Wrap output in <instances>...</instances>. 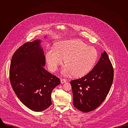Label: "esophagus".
Instances as JSON below:
<instances>
[{
    "label": "esophagus",
    "mask_w": 128,
    "mask_h": 128,
    "mask_svg": "<svg viewBox=\"0 0 128 128\" xmlns=\"http://www.w3.org/2000/svg\"><path fill=\"white\" fill-rule=\"evenodd\" d=\"M60 82H61V84H64V83H65L67 82V80L65 79H62L60 80Z\"/></svg>",
    "instance_id": "esophagus-1"
}]
</instances>
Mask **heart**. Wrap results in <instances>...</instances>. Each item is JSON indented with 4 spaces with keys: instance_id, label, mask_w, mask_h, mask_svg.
I'll list each match as a JSON object with an SVG mask.
<instances>
[{
    "instance_id": "b5f03b06",
    "label": "heart",
    "mask_w": 128,
    "mask_h": 128,
    "mask_svg": "<svg viewBox=\"0 0 128 128\" xmlns=\"http://www.w3.org/2000/svg\"><path fill=\"white\" fill-rule=\"evenodd\" d=\"M98 58L97 50L80 40H70L60 43L57 49L47 51L46 59L49 70L55 72L65 59L67 64L62 73L82 77L89 73L95 66Z\"/></svg>"
}]
</instances>
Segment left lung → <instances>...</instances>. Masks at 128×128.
<instances>
[{
  "label": "left lung",
  "mask_w": 128,
  "mask_h": 128,
  "mask_svg": "<svg viewBox=\"0 0 128 128\" xmlns=\"http://www.w3.org/2000/svg\"><path fill=\"white\" fill-rule=\"evenodd\" d=\"M113 77V66L108 55L104 51L89 73L70 82L74 106L84 112L96 110L109 92Z\"/></svg>",
  "instance_id": "8db88e82"
}]
</instances>
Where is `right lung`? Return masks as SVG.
<instances>
[{"instance_id": "obj_1", "label": "right lung", "mask_w": 128, "mask_h": 128, "mask_svg": "<svg viewBox=\"0 0 128 128\" xmlns=\"http://www.w3.org/2000/svg\"><path fill=\"white\" fill-rule=\"evenodd\" d=\"M46 38V37H45ZM41 40L20 46L12 57L10 79L20 101L30 110L40 112L51 105V92L60 80L44 68L46 61Z\"/></svg>"}]
</instances>
